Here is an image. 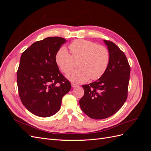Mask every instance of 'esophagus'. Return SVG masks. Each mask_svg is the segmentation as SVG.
Listing matches in <instances>:
<instances>
[{
  "label": "esophagus",
  "mask_w": 151,
  "mask_h": 151,
  "mask_svg": "<svg viewBox=\"0 0 151 151\" xmlns=\"http://www.w3.org/2000/svg\"><path fill=\"white\" fill-rule=\"evenodd\" d=\"M71 85H72V88H75V87H77V86H78V85H77V84H76V83H71Z\"/></svg>",
  "instance_id": "esophagus-1"
}]
</instances>
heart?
Listing matches in <instances>:
<instances>
[{
	"instance_id": "1",
	"label": "heart",
	"mask_w": 151,
	"mask_h": 151,
	"mask_svg": "<svg viewBox=\"0 0 151 151\" xmlns=\"http://www.w3.org/2000/svg\"><path fill=\"white\" fill-rule=\"evenodd\" d=\"M72 55L65 47L59 48L55 55V62L65 74L70 72L75 66V61L79 60V68L70 72L67 78L75 83H83L97 80L106 72L109 62V50L102 45L83 39L76 40L68 45Z\"/></svg>"
}]
</instances>
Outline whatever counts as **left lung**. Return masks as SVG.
Listing matches in <instances>:
<instances>
[{
	"mask_svg": "<svg viewBox=\"0 0 151 151\" xmlns=\"http://www.w3.org/2000/svg\"><path fill=\"white\" fill-rule=\"evenodd\" d=\"M104 42L110 55L107 69L96 81L82 86L84 94L79 100L82 110L96 120L111 116L122 107L130 79V67L125 53L111 41Z\"/></svg>",
	"mask_w": 151,
	"mask_h": 151,
	"instance_id": "left-lung-1",
	"label": "left lung"
}]
</instances>
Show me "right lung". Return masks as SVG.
<instances>
[{
	"label": "right lung",
	"instance_id": "right-lung-1",
	"mask_svg": "<svg viewBox=\"0 0 151 151\" xmlns=\"http://www.w3.org/2000/svg\"><path fill=\"white\" fill-rule=\"evenodd\" d=\"M66 40L48 37L22 52L17 71L18 92L22 104L34 115L49 117L60 108L62 99L71 89L59 70L55 55Z\"/></svg>",
	"mask_w": 151,
	"mask_h": 151
}]
</instances>
